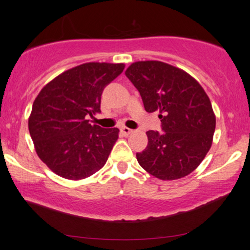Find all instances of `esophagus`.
I'll use <instances>...</instances> for the list:
<instances>
[{
  "instance_id": "1",
  "label": "esophagus",
  "mask_w": 250,
  "mask_h": 250,
  "mask_svg": "<svg viewBox=\"0 0 250 250\" xmlns=\"http://www.w3.org/2000/svg\"><path fill=\"white\" fill-rule=\"evenodd\" d=\"M120 131H121V133L124 134L125 136H128V135H130L132 133V132H133V130L126 128V126H122V128L120 129Z\"/></svg>"
}]
</instances>
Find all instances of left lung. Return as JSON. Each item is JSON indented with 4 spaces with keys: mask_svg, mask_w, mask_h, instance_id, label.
Listing matches in <instances>:
<instances>
[{
    "mask_svg": "<svg viewBox=\"0 0 250 250\" xmlns=\"http://www.w3.org/2000/svg\"><path fill=\"white\" fill-rule=\"evenodd\" d=\"M148 113L158 111L163 132H146L148 145L136 153L152 176H187L203 161L213 142L216 117L201 84L188 73L160 61H140L125 71Z\"/></svg>",
    "mask_w": 250,
    "mask_h": 250,
    "instance_id": "left-lung-1",
    "label": "left lung"
}]
</instances>
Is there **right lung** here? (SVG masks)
<instances>
[{
    "mask_svg": "<svg viewBox=\"0 0 250 250\" xmlns=\"http://www.w3.org/2000/svg\"><path fill=\"white\" fill-rule=\"evenodd\" d=\"M125 64L89 62L52 79L37 95L29 131L37 156L59 176L78 180L104 167L118 139L117 128L89 124L101 113L104 88Z\"/></svg>",
    "mask_w": 250,
    "mask_h": 250,
    "instance_id": "add662e5",
    "label": "right lung"
}]
</instances>
